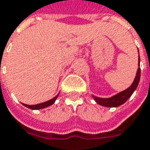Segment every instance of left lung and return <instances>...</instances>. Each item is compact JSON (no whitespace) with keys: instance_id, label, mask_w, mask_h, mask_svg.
<instances>
[{"instance_id":"8db88e82","label":"left lung","mask_w":150,"mask_h":150,"mask_svg":"<svg viewBox=\"0 0 150 150\" xmlns=\"http://www.w3.org/2000/svg\"><path fill=\"white\" fill-rule=\"evenodd\" d=\"M139 52V51H138ZM141 78V68H140V56L138 57V69L137 71V74L134 78L133 82L132 83L130 86L127 88L126 90L121 91L118 94H115L110 98H100L97 97L94 94H92V98L98 105H101L103 107H117L120 105L126 103L129 98L131 97L132 94L134 93V91L137 90L138 84Z\"/></svg>"}]
</instances>
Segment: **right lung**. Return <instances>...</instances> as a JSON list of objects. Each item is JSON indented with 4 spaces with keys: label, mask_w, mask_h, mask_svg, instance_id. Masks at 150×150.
Returning a JSON list of instances; mask_svg holds the SVG:
<instances>
[{
    "label": "right lung",
    "mask_w": 150,
    "mask_h": 150,
    "mask_svg": "<svg viewBox=\"0 0 150 150\" xmlns=\"http://www.w3.org/2000/svg\"><path fill=\"white\" fill-rule=\"evenodd\" d=\"M59 94H60V93H59ZM59 94H57L56 96H55L53 98H52V99L47 101V102H44V103H42L35 104V105H27V104L22 103V105L25 106V107H28L30 109H31V110H40V109H43V108H46V107L52 106V105L56 102V98L59 96Z\"/></svg>",
    "instance_id": "add662e5"
}]
</instances>
